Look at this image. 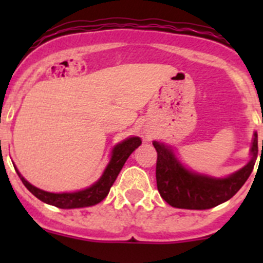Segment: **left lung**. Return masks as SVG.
<instances>
[{"label":"left lung","instance_id":"8db88e82","mask_svg":"<svg viewBox=\"0 0 263 263\" xmlns=\"http://www.w3.org/2000/svg\"><path fill=\"white\" fill-rule=\"evenodd\" d=\"M153 145L158 153L156 184L159 193L173 208L188 210H206L230 200L251 176L258 154V139L254 132L252 159L248 164L229 177L213 178L184 168L171 146L158 141H154Z\"/></svg>","mask_w":263,"mask_h":263}]
</instances>
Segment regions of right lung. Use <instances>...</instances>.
I'll use <instances>...</instances> for the list:
<instances>
[{
  "instance_id": "1",
  "label": "right lung",
  "mask_w": 263,
  "mask_h": 263,
  "mask_svg": "<svg viewBox=\"0 0 263 263\" xmlns=\"http://www.w3.org/2000/svg\"><path fill=\"white\" fill-rule=\"evenodd\" d=\"M141 145V140L140 137H129L126 139L124 141L117 144L112 151V158H110L109 164L105 168L104 173L100 177L99 181L95 182L94 184L90 185L89 188L82 191H78V192H71V193H50L46 192L43 190L34 187L30 184L20 173L16 171L17 176L20 177L21 182L24 183L26 188L39 198L43 202L48 203V205H53L55 208L60 209H79V208H87V206H92L99 203L100 201L104 200L107 195L109 193L110 187L115 183L116 178L118 177L119 172L123 168L124 163L135 151ZM16 169V168H15Z\"/></svg>"
}]
</instances>
